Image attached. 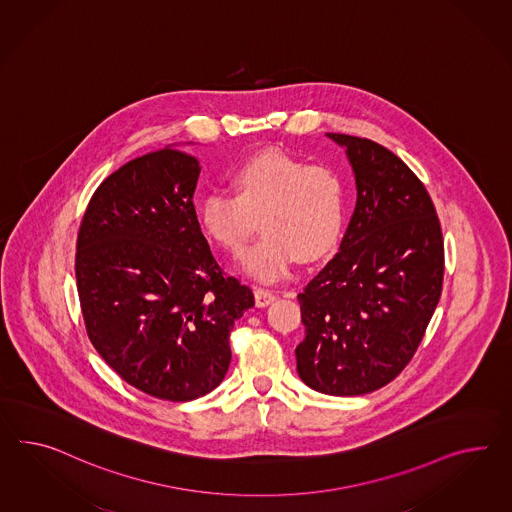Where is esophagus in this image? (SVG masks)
Here are the masks:
<instances>
[{
	"label": "esophagus",
	"instance_id": "esophagus-1",
	"mask_svg": "<svg viewBox=\"0 0 512 512\" xmlns=\"http://www.w3.org/2000/svg\"><path fill=\"white\" fill-rule=\"evenodd\" d=\"M254 301H256L258 308H265L271 302L276 301V295L273 291H269V289L256 288L254 289Z\"/></svg>",
	"mask_w": 512,
	"mask_h": 512
}]
</instances>
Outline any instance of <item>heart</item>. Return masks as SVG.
<instances>
[{
  "label": "heart",
  "mask_w": 512,
  "mask_h": 512,
  "mask_svg": "<svg viewBox=\"0 0 512 512\" xmlns=\"http://www.w3.org/2000/svg\"><path fill=\"white\" fill-rule=\"evenodd\" d=\"M232 185L236 193L210 191L200 198L198 219L223 249L239 252L260 217L263 236L239 256L243 275L273 284L288 275L297 256L314 262L338 245L349 189L336 169L265 150L237 167Z\"/></svg>",
  "instance_id": "1"
}]
</instances>
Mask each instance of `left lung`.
<instances>
[{
    "mask_svg": "<svg viewBox=\"0 0 512 512\" xmlns=\"http://www.w3.org/2000/svg\"><path fill=\"white\" fill-rule=\"evenodd\" d=\"M327 137L351 163L356 206L338 254L297 297V371L315 392L364 395L416 353L442 293L444 241L427 189L394 152Z\"/></svg>",
    "mask_w": 512,
    "mask_h": 512,
    "instance_id": "1",
    "label": "left lung"
}]
</instances>
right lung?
I'll return each instance as SVG.
<instances>
[{"mask_svg": "<svg viewBox=\"0 0 512 512\" xmlns=\"http://www.w3.org/2000/svg\"><path fill=\"white\" fill-rule=\"evenodd\" d=\"M200 165L165 146L105 178L83 215L76 282L94 349L133 388L167 401L210 394L254 295L224 276L200 232Z\"/></svg>", "mask_w": 512, "mask_h": 512, "instance_id": "1", "label": "right lung"}]
</instances>
